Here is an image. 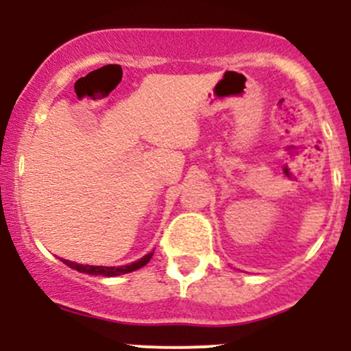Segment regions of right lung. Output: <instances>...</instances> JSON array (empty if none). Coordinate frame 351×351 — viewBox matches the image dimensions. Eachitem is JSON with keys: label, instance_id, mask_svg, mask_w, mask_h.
I'll use <instances>...</instances> for the list:
<instances>
[{"label": "right lung", "instance_id": "1", "mask_svg": "<svg viewBox=\"0 0 351 351\" xmlns=\"http://www.w3.org/2000/svg\"><path fill=\"white\" fill-rule=\"evenodd\" d=\"M153 258V253L146 254L143 256L141 260L134 261V263L125 265V267H91V265H80V263H74V261H67L62 260L67 267L74 268V270L81 271V274H90V275H101V277H117V275H122V274H129V271L134 270H139L143 268L147 261Z\"/></svg>", "mask_w": 351, "mask_h": 351}]
</instances>
